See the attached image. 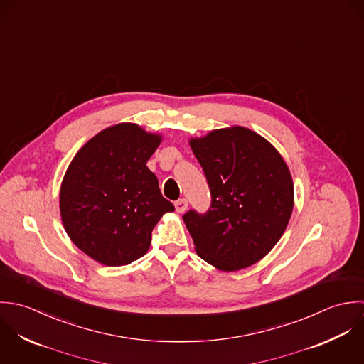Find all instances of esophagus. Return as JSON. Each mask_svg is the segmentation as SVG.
I'll return each instance as SVG.
<instances>
[{"label":"esophagus","mask_w":364,"mask_h":364,"mask_svg":"<svg viewBox=\"0 0 364 364\" xmlns=\"http://www.w3.org/2000/svg\"><path fill=\"white\" fill-rule=\"evenodd\" d=\"M174 205H176V211L177 213H184L187 210V207H188V201L186 198H180V200H177L174 203Z\"/></svg>","instance_id":"34e87169"}]
</instances>
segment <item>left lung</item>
<instances>
[{"label": "left lung", "mask_w": 364, "mask_h": 364, "mask_svg": "<svg viewBox=\"0 0 364 364\" xmlns=\"http://www.w3.org/2000/svg\"><path fill=\"white\" fill-rule=\"evenodd\" d=\"M211 193L205 213L183 219L201 259L223 272L249 267L279 242L290 220L294 187L280 153L240 127L190 142Z\"/></svg>", "instance_id": "obj_1"}]
</instances>
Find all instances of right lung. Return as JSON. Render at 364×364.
Returning <instances> with one entry per match:
<instances>
[{"label":"right lung","mask_w":364,"mask_h":364,"mask_svg":"<svg viewBox=\"0 0 364 364\" xmlns=\"http://www.w3.org/2000/svg\"><path fill=\"white\" fill-rule=\"evenodd\" d=\"M160 141L135 124H119L82 146L66 171L60 190L66 232L105 266L142 257L157 220L174 211L146 166Z\"/></svg>","instance_id":"right-lung-1"}]
</instances>
